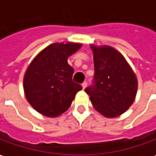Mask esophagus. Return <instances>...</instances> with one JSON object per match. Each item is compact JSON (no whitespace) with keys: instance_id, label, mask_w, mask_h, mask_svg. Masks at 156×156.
Here are the masks:
<instances>
[{"instance_id":"esophagus-1","label":"esophagus","mask_w":156,"mask_h":156,"mask_svg":"<svg viewBox=\"0 0 156 156\" xmlns=\"http://www.w3.org/2000/svg\"><path fill=\"white\" fill-rule=\"evenodd\" d=\"M82 87H83V90H84V89H85V88H86L87 87V82H83L82 83Z\"/></svg>"}]
</instances>
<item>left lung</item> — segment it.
<instances>
[{"mask_svg": "<svg viewBox=\"0 0 156 156\" xmlns=\"http://www.w3.org/2000/svg\"><path fill=\"white\" fill-rule=\"evenodd\" d=\"M95 66L93 84L87 87L93 107L107 118L121 115L136 95V74L125 57L114 48L90 45Z\"/></svg>", "mask_w": 156, "mask_h": 156, "instance_id": "left-lung-1", "label": "left lung"}]
</instances>
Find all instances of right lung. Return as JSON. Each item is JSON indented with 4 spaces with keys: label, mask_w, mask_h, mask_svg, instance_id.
I'll use <instances>...</instances> for the list:
<instances>
[{
    "label": "right lung",
    "mask_w": 156,
    "mask_h": 156,
    "mask_svg": "<svg viewBox=\"0 0 156 156\" xmlns=\"http://www.w3.org/2000/svg\"><path fill=\"white\" fill-rule=\"evenodd\" d=\"M82 47L76 42H56L48 46L30 62L24 77V91L30 104L47 117L66 112L82 86L73 81L70 55Z\"/></svg>",
    "instance_id": "right-lung-1"
}]
</instances>
